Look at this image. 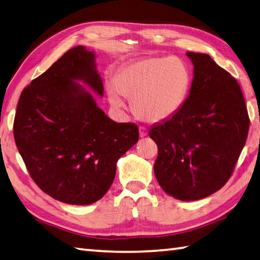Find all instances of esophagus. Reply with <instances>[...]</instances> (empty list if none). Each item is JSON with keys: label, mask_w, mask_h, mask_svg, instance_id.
<instances>
[{"label": "esophagus", "mask_w": 260, "mask_h": 260, "mask_svg": "<svg viewBox=\"0 0 260 260\" xmlns=\"http://www.w3.org/2000/svg\"><path fill=\"white\" fill-rule=\"evenodd\" d=\"M146 135H147V129L145 128V127L141 126V127H140V136H141V137H144V136H146Z\"/></svg>", "instance_id": "esophagus-1"}]
</instances>
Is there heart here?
I'll use <instances>...</instances> for the list:
<instances>
[{
	"instance_id": "b5f03b06",
	"label": "heart",
	"mask_w": 260,
	"mask_h": 260,
	"mask_svg": "<svg viewBox=\"0 0 260 260\" xmlns=\"http://www.w3.org/2000/svg\"><path fill=\"white\" fill-rule=\"evenodd\" d=\"M109 86V100L123 106L120 94L132 100V110L142 120L161 123L175 116L190 89V73L182 60L147 57L123 66Z\"/></svg>"
}]
</instances>
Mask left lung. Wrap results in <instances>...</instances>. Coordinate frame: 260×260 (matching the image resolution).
Here are the masks:
<instances>
[{"label": "left lung", "mask_w": 260, "mask_h": 260, "mask_svg": "<svg viewBox=\"0 0 260 260\" xmlns=\"http://www.w3.org/2000/svg\"><path fill=\"white\" fill-rule=\"evenodd\" d=\"M194 64L190 92L180 110L156 124L154 174L162 189L180 201L212 195L230 179L248 136L240 85L210 55L188 52Z\"/></svg>", "instance_id": "1"}]
</instances>
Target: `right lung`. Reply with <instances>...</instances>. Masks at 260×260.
<instances>
[{"instance_id": "obj_1", "label": "right lung", "mask_w": 260, "mask_h": 260, "mask_svg": "<svg viewBox=\"0 0 260 260\" xmlns=\"http://www.w3.org/2000/svg\"><path fill=\"white\" fill-rule=\"evenodd\" d=\"M76 81L104 94L94 54L83 46L22 90L13 135L40 189L66 204L89 205L108 191L117 161L139 141V127L111 120Z\"/></svg>"}]
</instances>
